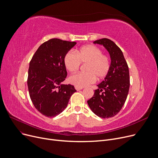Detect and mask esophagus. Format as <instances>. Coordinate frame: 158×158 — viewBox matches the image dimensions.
<instances>
[{
    "label": "esophagus",
    "instance_id": "obj_1",
    "mask_svg": "<svg viewBox=\"0 0 158 158\" xmlns=\"http://www.w3.org/2000/svg\"><path fill=\"white\" fill-rule=\"evenodd\" d=\"M75 88H76V89L77 91H79V90H81V89H82V88H79V87H77V86L75 87Z\"/></svg>",
    "mask_w": 158,
    "mask_h": 158
}]
</instances>
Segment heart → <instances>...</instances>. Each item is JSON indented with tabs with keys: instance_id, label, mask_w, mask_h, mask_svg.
I'll return each mask as SVG.
<instances>
[{
	"instance_id": "heart-1",
	"label": "heart",
	"mask_w": 158,
	"mask_h": 158,
	"mask_svg": "<svg viewBox=\"0 0 158 158\" xmlns=\"http://www.w3.org/2000/svg\"><path fill=\"white\" fill-rule=\"evenodd\" d=\"M102 50L94 45H87L76 51V54L72 51L66 53L64 57L65 68L71 73L79 70L82 64H86V72L73 75L69 78V82L79 88L86 87L93 84L96 78L103 79L108 74L111 63L109 57L102 54Z\"/></svg>"
}]
</instances>
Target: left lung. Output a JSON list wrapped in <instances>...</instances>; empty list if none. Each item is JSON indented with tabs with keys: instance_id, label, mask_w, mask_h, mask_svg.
<instances>
[{
	"instance_id": "left-lung-1",
	"label": "left lung",
	"mask_w": 158,
	"mask_h": 158,
	"mask_svg": "<svg viewBox=\"0 0 158 158\" xmlns=\"http://www.w3.org/2000/svg\"><path fill=\"white\" fill-rule=\"evenodd\" d=\"M102 45L111 57V67L104 80L97 85L94 96L87 101L90 109L98 117H114L125 104L130 86L129 71L121 49L113 41L102 38L94 41Z\"/></svg>"
}]
</instances>
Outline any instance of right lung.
<instances>
[{"instance_id":"add662e5","label":"right lung","mask_w":158,"mask_h":158,"mask_svg":"<svg viewBox=\"0 0 158 158\" xmlns=\"http://www.w3.org/2000/svg\"><path fill=\"white\" fill-rule=\"evenodd\" d=\"M76 42L52 38L41 44L29 63L27 86L36 109L47 117L61 113L76 92L71 85H63L67 76L63 60Z\"/></svg>"}]
</instances>
